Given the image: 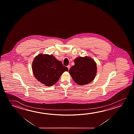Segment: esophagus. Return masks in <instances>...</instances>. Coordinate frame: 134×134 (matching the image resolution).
<instances>
[{"label": "esophagus", "instance_id": "1", "mask_svg": "<svg viewBox=\"0 0 134 134\" xmlns=\"http://www.w3.org/2000/svg\"><path fill=\"white\" fill-rule=\"evenodd\" d=\"M70 65H68V66H67V68H68V70H70Z\"/></svg>", "mask_w": 134, "mask_h": 134}]
</instances>
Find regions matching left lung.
I'll use <instances>...</instances> for the list:
<instances>
[{
    "instance_id": "left-lung-1",
    "label": "left lung",
    "mask_w": 134,
    "mask_h": 134,
    "mask_svg": "<svg viewBox=\"0 0 134 134\" xmlns=\"http://www.w3.org/2000/svg\"><path fill=\"white\" fill-rule=\"evenodd\" d=\"M75 65L69 70L70 74L77 84L83 86L90 83L94 79L97 73V65L92 58L77 57L74 60Z\"/></svg>"
}]
</instances>
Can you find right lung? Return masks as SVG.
Listing matches in <instances>:
<instances>
[{
    "mask_svg": "<svg viewBox=\"0 0 134 134\" xmlns=\"http://www.w3.org/2000/svg\"><path fill=\"white\" fill-rule=\"evenodd\" d=\"M32 70L36 79L47 86L54 85L67 67L53 55L40 54L35 58L32 63Z\"/></svg>",
    "mask_w": 134,
    "mask_h": 134,
    "instance_id": "obj_1",
    "label": "right lung"
}]
</instances>
